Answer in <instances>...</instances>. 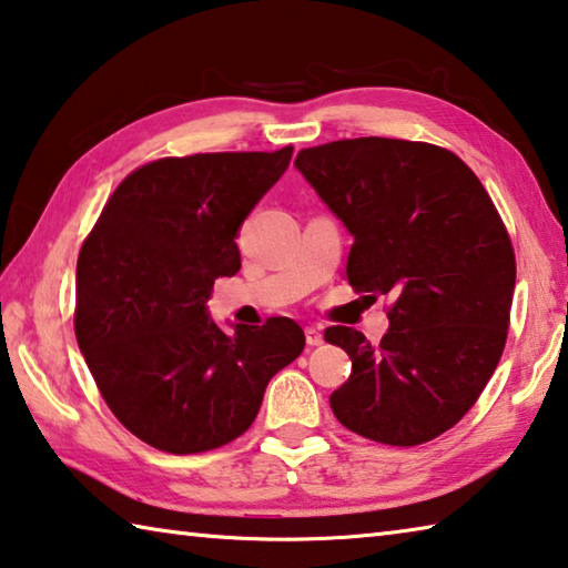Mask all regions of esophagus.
Wrapping results in <instances>:
<instances>
[{"label": "esophagus", "instance_id": "obj_1", "mask_svg": "<svg viewBox=\"0 0 568 568\" xmlns=\"http://www.w3.org/2000/svg\"><path fill=\"white\" fill-rule=\"evenodd\" d=\"M305 343L307 345H323L321 328H313V325H307V328H305Z\"/></svg>", "mask_w": 568, "mask_h": 568}]
</instances>
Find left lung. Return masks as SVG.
I'll return each instance as SVG.
<instances>
[{
  "label": "left lung",
  "instance_id": "left-lung-1",
  "mask_svg": "<svg viewBox=\"0 0 568 568\" xmlns=\"http://www.w3.org/2000/svg\"><path fill=\"white\" fill-rule=\"evenodd\" d=\"M295 168L353 235L351 285L393 297L381 345L325 331L351 355L335 418L378 444H426L464 418L504 353L516 261L501 217L466 162L428 142L338 140Z\"/></svg>",
  "mask_w": 568,
  "mask_h": 568
}]
</instances>
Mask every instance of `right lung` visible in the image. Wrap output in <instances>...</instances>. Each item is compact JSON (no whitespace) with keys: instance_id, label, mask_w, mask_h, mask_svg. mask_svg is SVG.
<instances>
[{"instance_id":"right-lung-1","label":"right lung","mask_w":568,"mask_h":568,"mask_svg":"<svg viewBox=\"0 0 568 568\" xmlns=\"http://www.w3.org/2000/svg\"><path fill=\"white\" fill-rule=\"evenodd\" d=\"M293 148L165 158L112 192L77 261L74 333L124 428L168 454L243 436L277 371L303 353L291 318H210L217 277L240 271V225L291 165Z\"/></svg>"}]
</instances>
